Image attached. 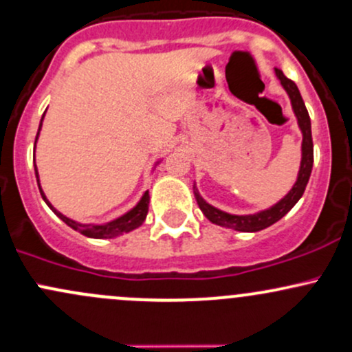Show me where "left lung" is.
Here are the masks:
<instances>
[{"label":"left lung","instance_id":"8db88e82","mask_svg":"<svg viewBox=\"0 0 352 352\" xmlns=\"http://www.w3.org/2000/svg\"><path fill=\"white\" fill-rule=\"evenodd\" d=\"M277 78L280 80V85L285 88V91L289 94V98L292 102V108H294V113L299 122L300 130H302V162H300V170L299 177H297V182L292 187V190L284 197L280 202H277L276 206L267 208L264 212H258L256 215H230L226 212L219 210V208L208 206L206 200L202 199L195 192L197 204H199L200 210L204 212V215L210 220L212 223H217V226L227 227V229H235L241 230V232H257V230L265 229V227L272 226L274 222L280 220L296 206L297 200L300 199L306 190V185L309 182V177H311L312 170V162H314V145H312V133H311V118H309L307 108L304 105L302 96L299 94V88L297 85L289 80L284 75L283 69L276 68Z\"/></svg>","mask_w":352,"mask_h":352}]
</instances>
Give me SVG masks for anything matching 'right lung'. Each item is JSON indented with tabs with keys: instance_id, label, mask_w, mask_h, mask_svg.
Masks as SVG:
<instances>
[{
	"instance_id": "1",
	"label": "right lung",
	"mask_w": 352,
	"mask_h": 352,
	"mask_svg": "<svg viewBox=\"0 0 352 352\" xmlns=\"http://www.w3.org/2000/svg\"><path fill=\"white\" fill-rule=\"evenodd\" d=\"M40 129H41V125H40ZM38 133H40V130H38ZM38 133H36V138H38ZM34 170H36V168H34ZM36 179H38V170H36ZM40 192H41V197H43L45 202L50 206V208H52V210L55 212L58 217L63 220L67 226H69L72 229H75V230H80V232H82L83 235H87V237H94V239L117 237V235H120V234L130 232V230L140 227L142 223H144L145 217H146V212H148V202H150L148 192H145V195L142 197V200L138 202V206L133 207L132 210H130L129 214L123 215V217L113 220V222L103 223V226H80V223L73 222L72 219L65 217L63 214H60V212L55 210V208L52 207V204L46 200V197L43 194V190H41V187H40Z\"/></svg>"
}]
</instances>
